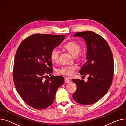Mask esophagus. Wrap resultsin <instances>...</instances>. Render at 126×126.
Here are the masks:
<instances>
[{
    "label": "esophagus",
    "mask_w": 126,
    "mask_h": 126,
    "mask_svg": "<svg viewBox=\"0 0 126 126\" xmlns=\"http://www.w3.org/2000/svg\"><path fill=\"white\" fill-rule=\"evenodd\" d=\"M64 82H65V83H70L71 82V80L69 79V77H65V78H64Z\"/></svg>",
    "instance_id": "34e87169"
}]
</instances>
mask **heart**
Segmentation results:
<instances>
[{
	"label": "heart",
	"mask_w": 126,
	"mask_h": 126,
	"mask_svg": "<svg viewBox=\"0 0 126 126\" xmlns=\"http://www.w3.org/2000/svg\"><path fill=\"white\" fill-rule=\"evenodd\" d=\"M64 48L68 50L70 54L73 56H77L81 50V47L79 44L74 42L70 41L65 44L64 45ZM81 55H78V59L80 60ZM50 58L51 61L54 63H57L59 58V52L56 49H53L51 51L50 53ZM75 66H63L57 70V73L60 74L72 76L74 70Z\"/></svg>",
	"instance_id": "heart-1"
}]
</instances>
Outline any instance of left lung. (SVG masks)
Listing matches in <instances>:
<instances>
[{
    "mask_svg": "<svg viewBox=\"0 0 126 126\" xmlns=\"http://www.w3.org/2000/svg\"><path fill=\"white\" fill-rule=\"evenodd\" d=\"M73 36L82 38L86 43V62L79 73L83 76L88 75L86 82L83 80H72L77 86L73 98L79 104L91 105L104 96L111 85L113 55L107 42L93 32H78Z\"/></svg>",
    "mask_w": 126,
    "mask_h": 126,
    "instance_id": "left-lung-1",
    "label": "left lung"
}]
</instances>
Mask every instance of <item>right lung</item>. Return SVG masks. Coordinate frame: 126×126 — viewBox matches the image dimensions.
Returning <instances> with one entry per match:
<instances>
[{"instance_id":"obj_1","label":"right lung","mask_w":126,"mask_h":126,"mask_svg":"<svg viewBox=\"0 0 126 126\" xmlns=\"http://www.w3.org/2000/svg\"><path fill=\"white\" fill-rule=\"evenodd\" d=\"M65 35L35 34L21 42L15 56L13 78L16 90L28 105L43 109L50 106L56 91L64 83L63 76L46 74L53 72L51 51L65 39Z\"/></svg>"}]
</instances>
